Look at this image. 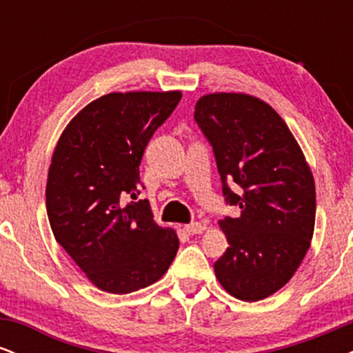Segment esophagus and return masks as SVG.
<instances>
[{"mask_svg": "<svg viewBox=\"0 0 353 353\" xmlns=\"http://www.w3.org/2000/svg\"><path fill=\"white\" fill-rule=\"evenodd\" d=\"M185 232L188 234H202L204 232V224H201V222H192V224H189V225H185Z\"/></svg>", "mask_w": 353, "mask_h": 353, "instance_id": "34e87169", "label": "esophagus"}]
</instances>
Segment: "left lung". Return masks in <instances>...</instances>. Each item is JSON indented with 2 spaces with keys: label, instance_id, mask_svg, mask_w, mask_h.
Returning <instances> with one entry per match:
<instances>
[{
  "label": "left lung",
  "instance_id": "obj_1",
  "mask_svg": "<svg viewBox=\"0 0 353 353\" xmlns=\"http://www.w3.org/2000/svg\"><path fill=\"white\" fill-rule=\"evenodd\" d=\"M194 119L212 145L225 202L241 212L219 221L229 247L214 264L216 277L236 299L262 301L292 279L309 250L314 176L290 129L262 99L205 94Z\"/></svg>",
  "mask_w": 353,
  "mask_h": 353
}]
</instances>
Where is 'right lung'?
I'll return each mask as SVG.
<instances>
[{"mask_svg": "<svg viewBox=\"0 0 353 353\" xmlns=\"http://www.w3.org/2000/svg\"><path fill=\"white\" fill-rule=\"evenodd\" d=\"M181 91L111 92L89 103L61 134L48 172L46 210L58 244L96 287L129 294L159 281L179 249L176 230L137 199L139 164Z\"/></svg>", "mask_w": 353, "mask_h": 353, "instance_id": "right-lung-1", "label": "right lung"}]
</instances>
